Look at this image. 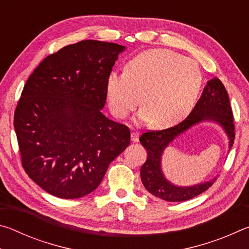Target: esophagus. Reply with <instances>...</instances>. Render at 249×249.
Returning a JSON list of instances; mask_svg holds the SVG:
<instances>
[{
	"mask_svg": "<svg viewBox=\"0 0 249 249\" xmlns=\"http://www.w3.org/2000/svg\"><path fill=\"white\" fill-rule=\"evenodd\" d=\"M130 140H132L133 142H137L140 141V135H138V132L136 130H133L132 133H130Z\"/></svg>",
	"mask_w": 249,
	"mask_h": 249,
	"instance_id": "1",
	"label": "esophagus"
}]
</instances>
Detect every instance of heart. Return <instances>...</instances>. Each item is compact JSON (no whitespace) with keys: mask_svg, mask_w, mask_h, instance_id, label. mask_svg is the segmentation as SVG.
<instances>
[{"mask_svg":"<svg viewBox=\"0 0 249 249\" xmlns=\"http://www.w3.org/2000/svg\"><path fill=\"white\" fill-rule=\"evenodd\" d=\"M202 72L196 60L170 49H149L127 62L125 73L108 75L109 109L123 119L141 101L140 117L166 128L180 123L195 107L202 88Z\"/></svg>","mask_w":249,"mask_h":249,"instance_id":"b5f03b06","label":"heart"}]
</instances>
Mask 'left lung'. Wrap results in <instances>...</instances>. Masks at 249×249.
Listing matches in <instances>:
<instances>
[{
    "label": "left lung",
    "instance_id": "8db88e82",
    "mask_svg": "<svg viewBox=\"0 0 249 249\" xmlns=\"http://www.w3.org/2000/svg\"><path fill=\"white\" fill-rule=\"evenodd\" d=\"M203 121L216 122L224 128L229 136L231 149L235 138L233 112L224 84L217 78L208 81L195 108L184 121L170 128L147 130L140 137L147 151V159L141 169V178L145 189L151 195L165 201L182 202L201 195L214 183L215 179L192 187H177L165 178L160 165L166 147L180 134Z\"/></svg>",
    "mask_w": 249,
    "mask_h": 249
}]
</instances>
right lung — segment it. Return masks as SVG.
Segmentation results:
<instances>
[{"mask_svg":"<svg viewBox=\"0 0 249 249\" xmlns=\"http://www.w3.org/2000/svg\"><path fill=\"white\" fill-rule=\"evenodd\" d=\"M124 46L82 40L49 54L29 75L14 113L22 166L61 199L94 191L129 145V128L105 117L107 83Z\"/></svg>","mask_w":249,"mask_h":249,"instance_id":"1","label":"right lung"}]
</instances>
